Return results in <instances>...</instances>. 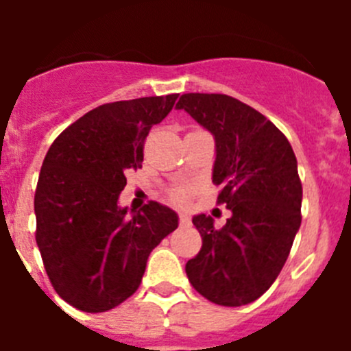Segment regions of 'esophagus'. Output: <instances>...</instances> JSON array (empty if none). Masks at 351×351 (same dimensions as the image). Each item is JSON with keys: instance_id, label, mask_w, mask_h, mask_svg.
Here are the masks:
<instances>
[{"instance_id": "1", "label": "esophagus", "mask_w": 351, "mask_h": 351, "mask_svg": "<svg viewBox=\"0 0 351 351\" xmlns=\"http://www.w3.org/2000/svg\"><path fill=\"white\" fill-rule=\"evenodd\" d=\"M179 223H181L182 226H188L191 223L190 216H188V214H186V213H181V214H179Z\"/></svg>"}]
</instances>
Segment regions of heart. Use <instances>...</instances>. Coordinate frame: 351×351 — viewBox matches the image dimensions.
Here are the masks:
<instances>
[{
	"instance_id": "b5f03b06",
	"label": "heart",
	"mask_w": 351,
	"mask_h": 351,
	"mask_svg": "<svg viewBox=\"0 0 351 351\" xmlns=\"http://www.w3.org/2000/svg\"><path fill=\"white\" fill-rule=\"evenodd\" d=\"M172 198L173 200H178V202H181V200H184L186 198V190H173Z\"/></svg>"
}]
</instances>
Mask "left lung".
Wrapping results in <instances>:
<instances>
[{
  "label": "left lung",
  "instance_id": "1",
  "mask_svg": "<svg viewBox=\"0 0 351 351\" xmlns=\"http://www.w3.org/2000/svg\"><path fill=\"white\" fill-rule=\"evenodd\" d=\"M176 108L214 137L213 182L232 213L223 228L206 214L193 216L202 250L188 260L186 274L210 302L244 306L271 288L300 228L297 158L267 117L232 96L188 93Z\"/></svg>",
  "mask_w": 351,
  "mask_h": 351
}]
</instances>
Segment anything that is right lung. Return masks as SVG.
Wrapping results in <instances>:
<instances>
[{
    "instance_id": "add662e5",
    "label": "right lung",
    "mask_w": 351,
    "mask_h": 351,
    "mask_svg": "<svg viewBox=\"0 0 351 351\" xmlns=\"http://www.w3.org/2000/svg\"><path fill=\"white\" fill-rule=\"evenodd\" d=\"M178 95L114 101L84 114L52 142L35 193L36 244L58 295L104 313L137 291L151 251L178 228L176 210L119 206L126 170L144 160L149 130Z\"/></svg>"
}]
</instances>
